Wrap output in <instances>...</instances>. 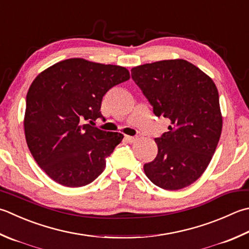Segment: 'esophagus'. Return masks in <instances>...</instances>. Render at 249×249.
<instances>
[{
	"mask_svg": "<svg viewBox=\"0 0 249 249\" xmlns=\"http://www.w3.org/2000/svg\"><path fill=\"white\" fill-rule=\"evenodd\" d=\"M125 139L127 140L129 143H134V142H136V141L138 140L137 137H131V136H125Z\"/></svg>",
	"mask_w": 249,
	"mask_h": 249,
	"instance_id": "esophagus-1",
	"label": "esophagus"
}]
</instances>
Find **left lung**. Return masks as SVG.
<instances>
[{
    "label": "left lung",
    "mask_w": 249,
    "mask_h": 249,
    "mask_svg": "<svg viewBox=\"0 0 249 249\" xmlns=\"http://www.w3.org/2000/svg\"><path fill=\"white\" fill-rule=\"evenodd\" d=\"M131 77L152 105L153 113L170 122L167 133L155 138L158 155L144 164V174L164 190L190 186L205 172L221 135L215 83L184 59L135 67Z\"/></svg>",
    "instance_id": "left-lung-1"
}]
</instances>
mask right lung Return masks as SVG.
<instances>
[{
    "label": "right lung",
    "mask_w": 249,
    "mask_h": 249,
    "mask_svg": "<svg viewBox=\"0 0 249 249\" xmlns=\"http://www.w3.org/2000/svg\"><path fill=\"white\" fill-rule=\"evenodd\" d=\"M129 79L124 67L70 58L33 80L27 94L24 135L33 159L53 181L84 187L104 172L107 158L124 136L83 122L104 118L102 97Z\"/></svg>",
    "instance_id": "obj_1"
}]
</instances>
